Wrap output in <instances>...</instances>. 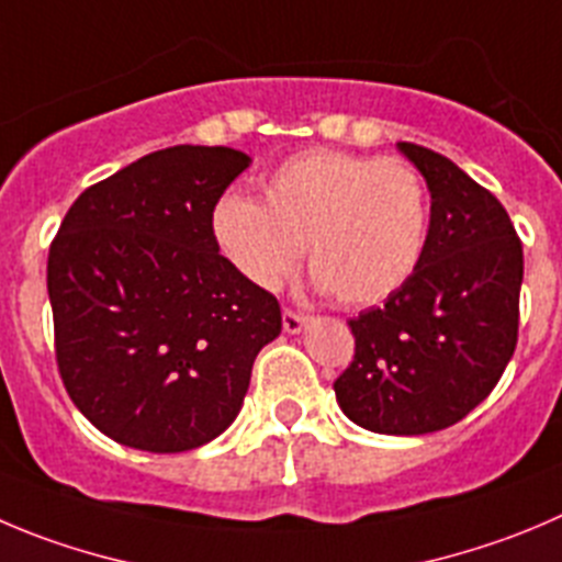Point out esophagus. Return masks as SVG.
<instances>
[{
  "label": "esophagus",
  "instance_id": "obj_1",
  "mask_svg": "<svg viewBox=\"0 0 562 562\" xmlns=\"http://www.w3.org/2000/svg\"><path fill=\"white\" fill-rule=\"evenodd\" d=\"M305 327H307L305 316H299V313L293 311H282V329H285L288 335H299Z\"/></svg>",
  "mask_w": 562,
  "mask_h": 562
}]
</instances>
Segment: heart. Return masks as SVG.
I'll return each mask as SVG.
<instances>
[{
  "label": "heart",
  "instance_id": "b5f03b06",
  "mask_svg": "<svg viewBox=\"0 0 562 562\" xmlns=\"http://www.w3.org/2000/svg\"><path fill=\"white\" fill-rule=\"evenodd\" d=\"M210 233L229 269L274 293L302 255L313 288L340 305L385 302L411 282L429 244V196L413 166L340 149L299 151L260 182V202L224 193Z\"/></svg>",
  "mask_w": 562,
  "mask_h": 562
}]
</instances>
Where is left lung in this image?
Wrapping results in <instances>:
<instances>
[{
  "instance_id": "8db88e82",
  "label": "left lung",
  "mask_w": 562,
  "mask_h": 562,
  "mask_svg": "<svg viewBox=\"0 0 562 562\" xmlns=\"http://www.w3.org/2000/svg\"><path fill=\"white\" fill-rule=\"evenodd\" d=\"M396 149L427 182L429 244L402 291L349 322L355 360L333 387L358 427L427 435L469 416L510 363L524 251L499 199L449 157Z\"/></svg>"
}]
</instances>
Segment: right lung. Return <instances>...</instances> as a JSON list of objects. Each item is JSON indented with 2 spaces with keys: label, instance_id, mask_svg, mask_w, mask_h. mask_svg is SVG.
I'll return each instance as SVG.
<instances>
[{
  "label": "right lung",
  "instance_id": "1",
  "mask_svg": "<svg viewBox=\"0 0 562 562\" xmlns=\"http://www.w3.org/2000/svg\"><path fill=\"white\" fill-rule=\"evenodd\" d=\"M249 162L229 146L151 151L82 191L52 240L63 385L122 447L171 454L218 438L280 335L277 299L246 285L210 233Z\"/></svg>",
  "mask_w": 562,
  "mask_h": 562
}]
</instances>
